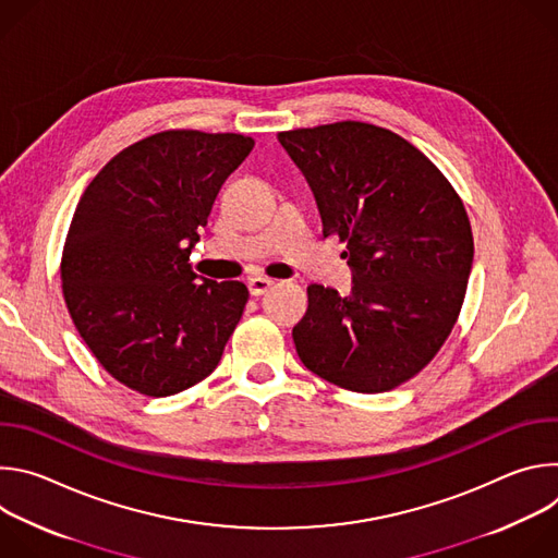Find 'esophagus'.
<instances>
[{
  "label": "esophagus",
  "instance_id": "34e87169",
  "mask_svg": "<svg viewBox=\"0 0 558 558\" xmlns=\"http://www.w3.org/2000/svg\"><path fill=\"white\" fill-rule=\"evenodd\" d=\"M247 287H250L252 295H263V293H267L274 287V280L263 278V276H254V278H250Z\"/></svg>",
  "mask_w": 558,
  "mask_h": 558
}]
</instances>
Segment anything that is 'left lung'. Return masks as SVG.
Listing matches in <instances>:
<instances>
[{
    "label": "left lung",
    "mask_w": 558,
    "mask_h": 558,
    "mask_svg": "<svg viewBox=\"0 0 558 558\" xmlns=\"http://www.w3.org/2000/svg\"><path fill=\"white\" fill-rule=\"evenodd\" d=\"M304 174L323 231L347 243L349 295L311 284L293 327L302 364L323 379L384 392L417 375L450 336L472 269L461 198L415 145L340 121L278 134Z\"/></svg>",
    "instance_id": "obj_1"
}]
</instances>
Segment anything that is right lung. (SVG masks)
I'll return each instance as SVG.
<instances>
[{
  "mask_svg": "<svg viewBox=\"0 0 558 558\" xmlns=\"http://www.w3.org/2000/svg\"><path fill=\"white\" fill-rule=\"evenodd\" d=\"M254 138L168 130L123 151L78 201L61 258L72 323L101 366L149 397L205 379L250 291L198 278L190 254Z\"/></svg>",
  "mask_w": 558,
  "mask_h": 558,
  "instance_id": "add662e5",
  "label": "right lung"
}]
</instances>
